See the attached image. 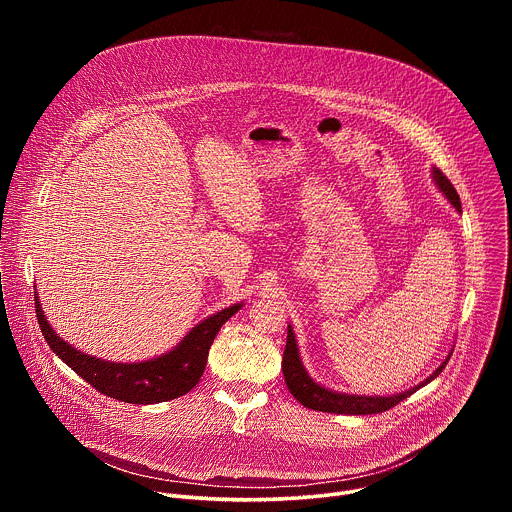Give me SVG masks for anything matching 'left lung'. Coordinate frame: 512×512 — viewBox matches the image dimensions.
Instances as JSON below:
<instances>
[{
  "label": "left lung",
  "mask_w": 512,
  "mask_h": 512,
  "mask_svg": "<svg viewBox=\"0 0 512 512\" xmlns=\"http://www.w3.org/2000/svg\"><path fill=\"white\" fill-rule=\"evenodd\" d=\"M431 180L435 182L437 190L446 196V200L462 214V202H460V196H458L456 188L452 186V182L437 168H431ZM450 356H452V350L448 352L446 360L440 364V367H437L425 381H421L419 385H415L407 391L393 393V395L340 393V391L328 389L322 383H318L316 379H312V375L308 373V369L302 362L296 332H294V328H291V324H287V342H285V350H283L281 371H283L285 385H287L289 393L308 409L324 411V413H338V415H371V413H383V411L395 407L397 403H401L403 399H407L409 395H413L415 391H419L421 387L431 383L437 375L446 369Z\"/></svg>",
  "instance_id": "1"
}]
</instances>
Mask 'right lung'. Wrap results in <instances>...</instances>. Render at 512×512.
<instances>
[{
  "instance_id": "right-lung-1",
  "label": "right lung",
  "mask_w": 512,
  "mask_h": 512,
  "mask_svg": "<svg viewBox=\"0 0 512 512\" xmlns=\"http://www.w3.org/2000/svg\"><path fill=\"white\" fill-rule=\"evenodd\" d=\"M34 302L42 336L52 352L99 393L135 405L170 401L196 387L204 373L214 336L231 316L243 308V302H239L208 316L198 322L172 350L160 356L141 362H113L81 352L60 338L44 316L38 291H34Z\"/></svg>"
}]
</instances>
